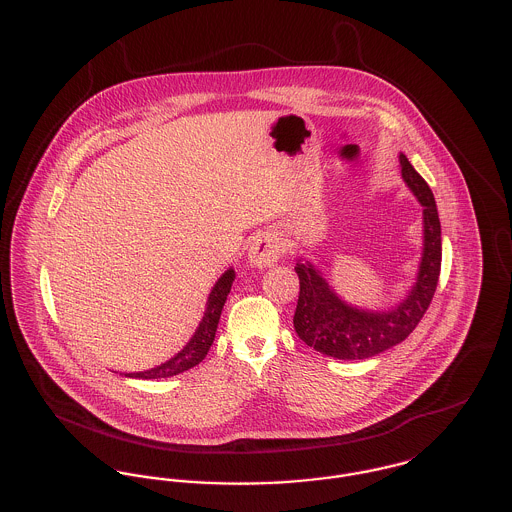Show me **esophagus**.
<instances>
[{"label":"esophagus","instance_id":"34e87169","mask_svg":"<svg viewBox=\"0 0 512 512\" xmlns=\"http://www.w3.org/2000/svg\"><path fill=\"white\" fill-rule=\"evenodd\" d=\"M282 255V244L272 234H261L253 240L249 247V263L251 267L268 268L278 263Z\"/></svg>","mask_w":512,"mask_h":512}]
</instances>
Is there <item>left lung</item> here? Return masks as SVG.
<instances>
[{"label":"left lung","instance_id":"8db88e82","mask_svg":"<svg viewBox=\"0 0 512 512\" xmlns=\"http://www.w3.org/2000/svg\"><path fill=\"white\" fill-rule=\"evenodd\" d=\"M401 176L416 201L422 205V257L416 282L407 297L388 311H370L343 301L324 274L311 261L297 259L299 299L293 315L297 336L322 355L359 361L374 357L405 340L426 309L438 286L441 268V224L430 186L414 171L409 159L399 153Z\"/></svg>","mask_w":512,"mask_h":512}]
</instances>
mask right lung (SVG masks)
<instances>
[{
  "mask_svg": "<svg viewBox=\"0 0 512 512\" xmlns=\"http://www.w3.org/2000/svg\"><path fill=\"white\" fill-rule=\"evenodd\" d=\"M234 278H236L234 268H228L215 282L213 290L207 297V307H205V313H203L199 326L195 328L194 336L174 357H171L167 363L153 366L149 370L126 372L124 376L142 378V380H159V378H171V376H176L180 372H186V370L194 368L195 365H199L205 359L209 347L213 345L217 326H219L220 313H222V307L226 303V297L230 293Z\"/></svg>",
  "mask_w": 512,
  "mask_h": 512,
  "instance_id": "obj_1",
  "label": "right lung"
}]
</instances>
